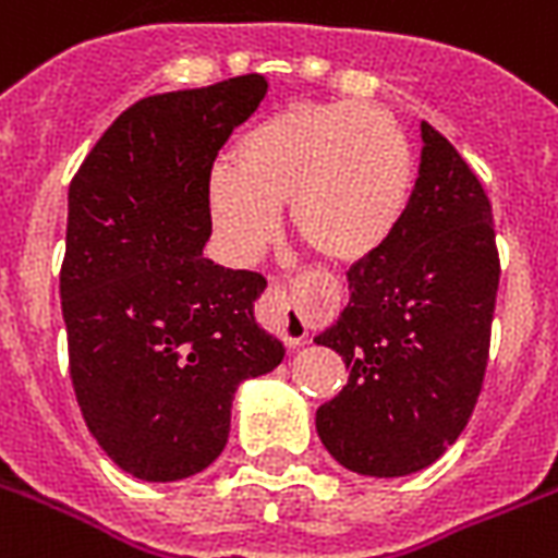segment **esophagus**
<instances>
[{
	"mask_svg": "<svg viewBox=\"0 0 558 558\" xmlns=\"http://www.w3.org/2000/svg\"><path fill=\"white\" fill-rule=\"evenodd\" d=\"M266 324L283 338L289 350L301 347L303 338H306V320H303V312L298 306L294 289L280 287V283L269 287V292H266Z\"/></svg>",
	"mask_w": 558,
	"mask_h": 558,
	"instance_id": "esophagus-1",
	"label": "esophagus"
}]
</instances>
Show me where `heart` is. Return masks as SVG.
<instances>
[{"label":"heart","instance_id":"b5f03b06","mask_svg":"<svg viewBox=\"0 0 558 558\" xmlns=\"http://www.w3.org/2000/svg\"><path fill=\"white\" fill-rule=\"evenodd\" d=\"M232 166H215L206 197L232 255H260L289 203L294 234L332 264H357L396 234L415 183L404 131L364 102L289 106L248 125Z\"/></svg>","mask_w":558,"mask_h":558}]
</instances>
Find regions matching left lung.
Segmentation results:
<instances>
[{
  "label": "left lung",
  "instance_id": "obj_1",
  "mask_svg": "<svg viewBox=\"0 0 558 558\" xmlns=\"http://www.w3.org/2000/svg\"><path fill=\"white\" fill-rule=\"evenodd\" d=\"M396 234L357 260L350 303L315 338L347 364V387L315 427L338 464L396 478L429 468L468 427L487 369L499 292L493 208L478 177L429 122Z\"/></svg>",
  "mask_w": 558,
  "mask_h": 558
}]
</instances>
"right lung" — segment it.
I'll return each mask as SVG.
<instances>
[{"instance_id":"obj_1","label":"right lung","mask_w":558,"mask_h":558,"mask_svg":"<svg viewBox=\"0 0 558 558\" xmlns=\"http://www.w3.org/2000/svg\"><path fill=\"white\" fill-rule=\"evenodd\" d=\"M264 97V76L246 74L140 99L68 189L71 384L90 436L143 482L206 470L229 441L234 389L283 361L255 320L264 275L203 257L215 157Z\"/></svg>"}]
</instances>
